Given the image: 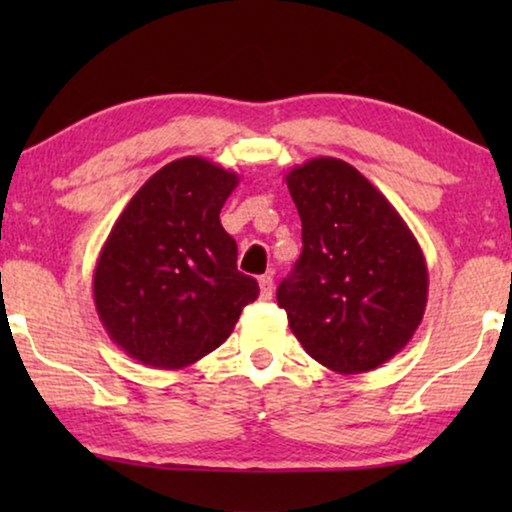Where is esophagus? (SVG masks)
Listing matches in <instances>:
<instances>
[{
  "instance_id": "1",
  "label": "esophagus",
  "mask_w": 512,
  "mask_h": 512,
  "mask_svg": "<svg viewBox=\"0 0 512 512\" xmlns=\"http://www.w3.org/2000/svg\"><path fill=\"white\" fill-rule=\"evenodd\" d=\"M258 286H261V298L263 300H270L272 298V291H275V282H272V275H261L258 277Z\"/></svg>"
}]
</instances>
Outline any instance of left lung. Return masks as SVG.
<instances>
[{
	"mask_svg": "<svg viewBox=\"0 0 512 512\" xmlns=\"http://www.w3.org/2000/svg\"><path fill=\"white\" fill-rule=\"evenodd\" d=\"M303 221V254L277 303L305 352L340 375L375 370L422 324L429 272L394 205L340 158L286 174Z\"/></svg>",
	"mask_w": 512,
	"mask_h": 512,
	"instance_id": "left-lung-1",
	"label": "left lung"
}]
</instances>
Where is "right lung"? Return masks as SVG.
Wrapping results in <instances>:
<instances>
[{
    "mask_svg": "<svg viewBox=\"0 0 512 512\" xmlns=\"http://www.w3.org/2000/svg\"><path fill=\"white\" fill-rule=\"evenodd\" d=\"M237 184L235 172L212 160H172L111 228L93 272L95 310L109 338L144 366L181 370L200 361L258 298L219 219Z\"/></svg>",
    "mask_w": 512,
    "mask_h": 512,
    "instance_id": "1",
    "label": "right lung"
}]
</instances>
